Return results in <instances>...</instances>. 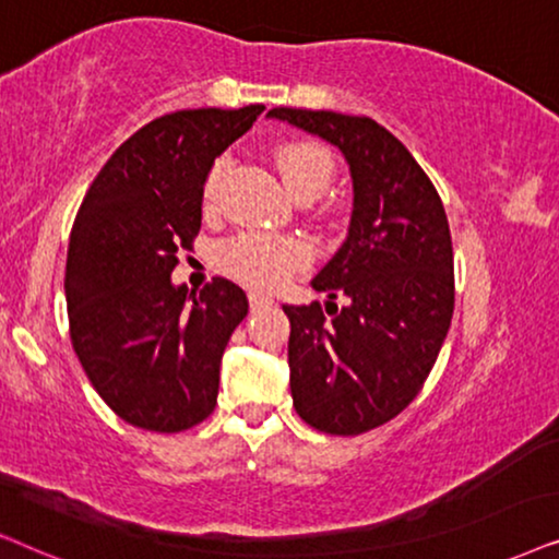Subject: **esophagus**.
Segmentation results:
<instances>
[{
  "instance_id": "1",
  "label": "esophagus",
  "mask_w": 559,
  "mask_h": 559,
  "mask_svg": "<svg viewBox=\"0 0 559 559\" xmlns=\"http://www.w3.org/2000/svg\"><path fill=\"white\" fill-rule=\"evenodd\" d=\"M250 309L252 311H263V309H267V307H273V299L271 296H265V294H258V292H252L250 296Z\"/></svg>"
}]
</instances>
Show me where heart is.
<instances>
[{
	"mask_svg": "<svg viewBox=\"0 0 559 559\" xmlns=\"http://www.w3.org/2000/svg\"><path fill=\"white\" fill-rule=\"evenodd\" d=\"M275 166L284 178L286 189L296 199H317L332 183L334 155L330 147L311 138H294L275 147ZM229 168L227 158H217L204 181V210H214L219 202L222 181ZM309 263L307 245L296 237L242 233L219 245L222 271L255 288H273Z\"/></svg>",
	"mask_w": 559,
	"mask_h": 559,
	"instance_id": "heart-1",
	"label": "heart"
}]
</instances>
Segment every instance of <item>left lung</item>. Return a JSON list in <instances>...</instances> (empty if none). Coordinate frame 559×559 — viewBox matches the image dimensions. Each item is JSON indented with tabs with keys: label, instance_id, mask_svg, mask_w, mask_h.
<instances>
[{
	"label": "left lung",
	"instance_id": "1",
	"mask_svg": "<svg viewBox=\"0 0 559 559\" xmlns=\"http://www.w3.org/2000/svg\"><path fill=\"white\" fill-rule=\"evenodd\" d=\"M337 145L353 174L347 240L311 286L330 301L284 307L296 414L324 435L355 437L412 404L455 311L448 214L399 138L370 117L275 107ZM347 295L345 308L333 299Z\"/></svg>",
	"mask_w": 559,
	"mask_h": 559
}]
</instances>
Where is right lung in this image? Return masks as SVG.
<instances>
[{
  "label": "right lung",
  "mask_w": 559,
  "mask_h": 559,
  "mask_svg": "<svg viewBox=\"0 0 559 559\" xmlns=\"http://www.w3.org/2000/svg\"><path fill=\"white\" fill-rule=\"evenodd\" d=\"M263 104L181 109L124 140L88 186L66 258L73 353L104 404L132 427L174 435L217 406L219 362L248 296L227 278L170 284L202 229L214 158Z\"/></svg>",
  "instance_id": "add662e5"
}]
</instances>
